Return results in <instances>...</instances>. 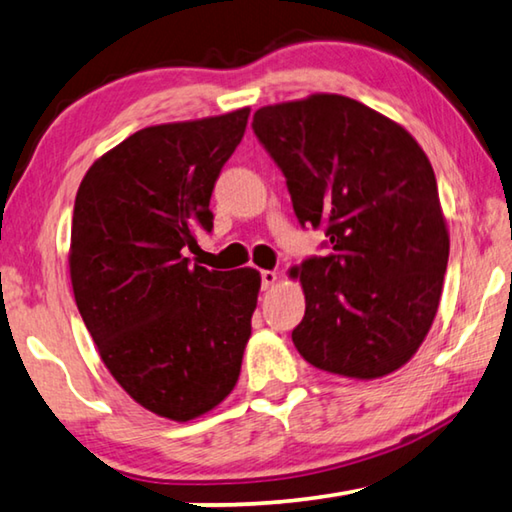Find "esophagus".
<instances>
[{"label":"esophagus","instance_id":"34e87169","mask_svg":"<svg viewBox=\"0 0 512 512\" xmlns=\"http://www.w3.org/2000/svg\"><path fill=\"white\" fill-rule=\"evenodd\" d=\"M277 282V273L275 271H262V289L268 291Z\"/></svg>","mask_w":512,"mask_h":512}]
</instances>
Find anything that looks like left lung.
I'll list each match as a JSON object with an SVG mask.
<instances>
[{
    "mask_svg": "<svg viewBox=\"0 0 512 512\" xmlns=\"http://www.w3.org/2000/svg\"><path fill=\"white\" fill-rule=\"evenodd\" d=\"M253 131L287 178L298 221L323 225L332 248L291 268L305 291L293 345L334 375H391L429 334L447 271L429 158L400 124L341 94L259 108Z\"/></svg>",
    "mask_w": 512,
    "mask_h": 512,
    "instance_id": "obj_1",
    "label": "left lung"
}]
</instances>
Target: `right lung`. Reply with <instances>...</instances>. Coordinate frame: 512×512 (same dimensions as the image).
Listing matches in <instances>:
<instances>
[{"mask_svg":"<svg viewBox=\"0 0 512 512\" xmlns=\"http://www.w3.org/2000/svg\"><path fill=\"white\" fill-rule=\"evenodd\" d=\"M250 108L149 126L92 164L76 192L69 277L117 384L160 418L187 422L235 388L262 277L189 266L210 198Z\"/></svg>","mask_w":512,"mask_h":512,"instance_id":"1","label":"right lung"}]
</instances>
